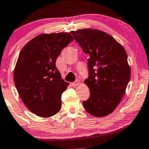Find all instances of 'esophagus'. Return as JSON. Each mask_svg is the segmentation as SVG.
Masks as SVG:
<instances>
[{"label": "esophagus", "instance_id": "obj_1", "mask_svg": "<svg viewBox=\"0 0 149 149\" xmlns=\"http://www.w3.org/2000/svg\"><path fill=\"white\" fill-rule=\"evenodd\" d=\"M79 84V79H77V80H75L74 82H72V83H71V85L72 86H77V85H78Z\"/></svg>", "mask_w": 149, "mask_h": 149}]
</instances>
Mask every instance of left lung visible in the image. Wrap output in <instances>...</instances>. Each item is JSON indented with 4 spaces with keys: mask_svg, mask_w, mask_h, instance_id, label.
I'll return each instance as SVG.
<instances>
[{
    "mask_svg": "<svg viewBox=\"0 0 149 149\" xmlns=\"http://www.w3.org/2000/svg\"><path fill=\"white\" fill-rule=\"evenodd\" d=\"M71 33L90 55L89 76L84 83L91 94L83 101L84 107L93 116H108L121 102L130 79L126 52L113 37L102 31L81 29Z\"/></svg>",
    "mask_w": 149,
    "mask_h": 149,
    "instance_id": "8db88e82",
    "label": "left lung"
}]
</instances>
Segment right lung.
Returning a JSON list of instances; mask_svg holds the SVG:
<instances>
[{"label": "right lung", "instance_id": "add662e5", "mask_svg": "<svg viewBox=\"0 0 149 149\" xmlns=\"http://www.w3.org/2000/svg\"><path fill=\"white\" fill-rule=\"evenodd\" d=\"M73 40L70 33H42L29 41L19 54L15 84L25 105L38 116H53L61 109V95L69 83L62 79L55 63Z\"/></svg>", "mask_w": 149, "mask_h": 149}]
</instances>
